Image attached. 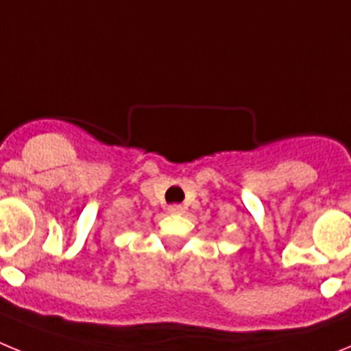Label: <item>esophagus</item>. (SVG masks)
<instances>
[{
    "label": "esophagus",
    "instance_id": "obj_1",
    "mask_svg": "<svg viewBox=\"0 0 351 351\" xmlns=\"http://www.w3.org/2000/svg\"><path fill=\"white\" fill-rule=\"evenodd\" d=\"M167 210H169V214H182L184 213V207L179 206V204H173V206L167 207Z\"/></svg>",
    "mask_w": 351,
    "mask_h": 351
}]
</instances>
